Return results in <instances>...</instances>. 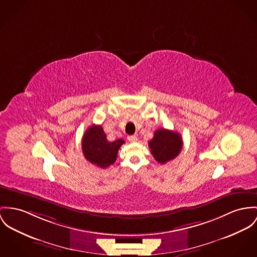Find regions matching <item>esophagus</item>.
Returning a JSON list of instances; mask_svg holds the SVG:
<instances>
[{
	"instance_id": "esophagus-1",
	"label": "esophagus",
	"mask_w": 257,
	"mask_h": 257,
	"mask_svg": "<svg viewBox=\"0 0 257 257\" xmlns=\"http://www.w3.org/2000/svg\"><path fill=\"white\" fill-rule=\"evenodd\" d=\"M128 141L129 142H131V143H133V142H136L138 138H137V136L136 135H131V136H128Z\"/></svg>"
}]
</instances>
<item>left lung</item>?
I'll return each instance as SVG.
<instances>
[{"label": "left lung", "instance_id": "1", "mask_svg": "<svg viewBox=\"0 0 257 257\" xmlns=\"http://www.w3.org/2000/svg\"><path fill=\"white\" fill-rule=\"evenodd\" d=\"M183 147L181 135L167 129H158L154 138L149 142V148L155 159L160 164H164L177 157Z\"/></svg>", "mask_w": 257, "mask_h": 257}]
</instances>
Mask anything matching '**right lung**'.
Segmentation results:
<instances>
[{
    "instance_id": "right-lung-1",
    "label": "right lung",
    "mask_w": 257,
    "mask_h": 257,
    "mask_svg": "<svg viewBox=\"0 0 257 257\" xmlns=\"http://www.w3.org/2000/svg\"><path fill=\"white\" fill-rule=\"evenodd\" d=\"M124 143L122 139L107 141L101 125H92L82 139V152L88 161L100 168H106L115 162L118 150Z\"/></svg>"
}]
</instances>
